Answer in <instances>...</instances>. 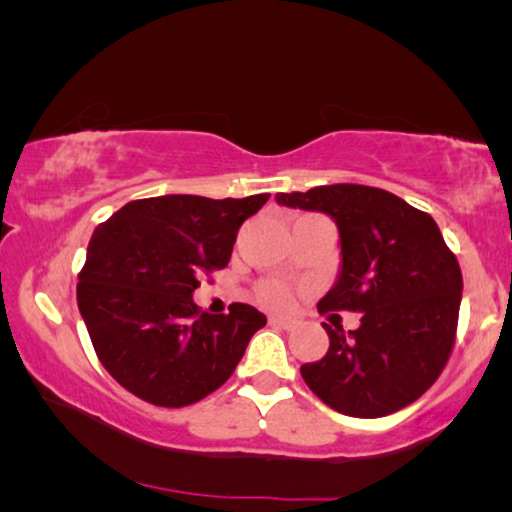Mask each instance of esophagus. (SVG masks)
Masks as SVG:
<instances>
[{"instance_id": "esophagus-1", "label": "esophagus", "mask_w": 512, "mask_h": 512, "mask_svg": "<svg viewBox=\"0 0 512 512\" xmlns=\"http://www.w3.org/2000/svg\"><path fill=\"white\" fill-rule=\"evenodd\" d=\"M270 326H277V328H284V331H291L293 321L291 319H282V317H270Z\"/></svg>"}]
</instances>
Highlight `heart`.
Listing matches in <instances>:
<instances>
[{
  "mask_svg": "<svg viewBox=\"0 0 512 512\" xmlns=\"http://www.w3.org/2000/svg\"><path fill=\"white\" fill-rule=\"evenodd\" d=\"M256 300L268 310H289L293 303V291L289 284L279 279H263L256 284Z\"/></svg>",
  "mask_w": 512,
  "mask_h": 512,
  "instance_id": "obj_1",
  "label": "heart"
}]
</instances>
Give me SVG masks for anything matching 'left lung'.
I'll list each match as a JSON object with an SVG mask.
<instances>
[{
	"mask_svg": "<svg viewBox=\"0 0 512 512\" xmlns=\"http://www.w3.org/2000/svg\"><path fill=\"white\" fill-rule=\"evenodd\" d=\"M277 202L333 216L342 270L317 310L361 312L356 331L324 324L331 345L324 359L300 366L307 387L349 417H384L415 403L450 361L464 289L436 221L361 184L277 193Z\"/></svg>",
	"mask_w": 512,
	"mask_h": 512,
	"instance_id": "1",
	"label": "left lung"
}]
</instances>
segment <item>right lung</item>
I'll list each match as a JSON object with an SVG mask.
<instances>
[{"label":"right lung","instance_id":"1","mask_svg":"<svg viewBox=\"0 0 512 512\" xmlns=\"http://www.w3.org/2000/svg\"><path fill=\"white\" fill-rule=\"evenodd\" d=\"M270 193L212 200H132L95 228L76 303L97 359L142 401L184 408L233 375L265 317L247 303L207 314L193 303L202 275L226 268L237 230Z\"/></svg>","mask_w":512,"mask_h":512}]
</instances>
